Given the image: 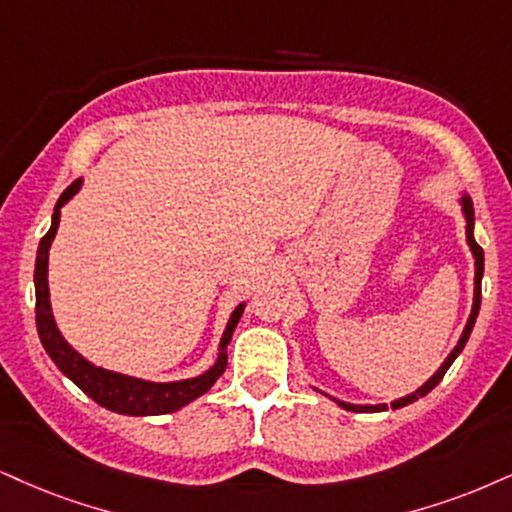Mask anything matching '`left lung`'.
Listing matches in <instances>:
<instances>
[{"mask_svg": "<svg viewBox=\"0 0 512 512\" xmlns=\"http://www.w3.org/2000/svg\"><path fill=\"white\" fill-rule=\"evenodd\" d=\"M460 206H463V216H465V237H468V244H470V251H472V256H475V299H472V311H470V318H468V325H465V330H463V334H460V339H458V344H456V349H453L449 356H446V361L441 363V368L434 372V375L430 377V380H427L425 384H422L420 389H415L413 394H408V396H403V399H396V401H391V408H403V406H408V403H413V401H418L420 396H425V394H430V391L437 387V384L441 382V377L446 375V370L451 368V363L456 361L458 358V353L465 349V342H468L470 339V332H472V327H475V320H477V313H479V304H482V275H484V251H482V246H479L477 242H475V235H472V230H475V208H472V199L468 197V194H465V197H460ZM332 401H337V399H332ZM339 406H342L344 410H351V413H380V410H387V403H380V406H356V403H346V401H337Z\"/></svg>", "mask_w": 512, "mask_h": 512, "instance_id": "1", "label": "left lung"}]
</instances>
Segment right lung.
Returning <instances> with one entry per match:
<instances>
[{
  "label": "right lung",
  "mask_w": 512,
  "mask_h": 512,
  "mask_svg": "<svg viewBox=\"0 0 512 512\" xmlns=\"http://www.w3.org/2000/svg\"><path fill=\"white\" fill-rule=\"evenodd\" d=\"M82 180H75L66 192L61 194L59 201L54 206L52 227H49L47 235L42 237L40 249H37V261H35V323L37 334H40V342L44 351L49 353V358L56 363L63 375L68 377L73 384L85 391L92 401H97L99 406L113 410V413L123 415H163L180 410L187 403L199 399L201 394H206L208 389L216 384V380L223 375L227 368V344H230L232 332L239 323L244 313V304H239L232 311L230 320H227L223 337L218 344V358L216 363L208 368L204 375L192 377V380H180V382H149L140 380V377L121 375V372L104 370L99 365H94L82 358L78 351L73 349L66 339L61 337L59 327L54 323L52 304H49V282H47V266H49V246L54 242L56 230H59L61 220V206L78 192Z\"/></svg>",
  "instance_id": "right-lung-1"
}]
</instances>
